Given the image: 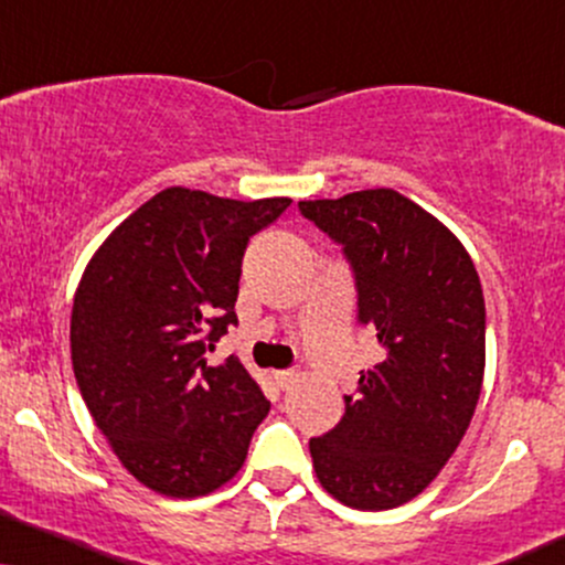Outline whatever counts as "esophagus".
I'll list each match as a JSON object with an SVG mask.
<instances>
[{"label":"esophagus","instance_id":"esophagus-1","mask_svg":"<svg viewBox=\"0 0 565 565\" xmlns=\"http://www.w3.org/2000/svg\"><path fill=\"white\" fill-rule=\"evenodd\" d=\"M274 379H276V384L281 386V390H289V386L297 382V373L295 371H276Z\"/></svg>","mask_w":565,"mask_h":565}]
</instances>
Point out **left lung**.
Masks as SVG:
<instances>
[{
    "label": "left lung",
    "mask_w": 565,
    "mask_h": 565,
    "mask_svg": "<svg viewBox=\"0 0 565 565\" xmlns=\"http://www.w3.org/2000/svg\"><path fill=\"white\" fill-rule=\"evenodd\" d=\"M300 210L344 247L358 318L382 348L342 420L310 439L312 468L348 508L390 511L418 498L466 437L484 382V291L458 236L394 189Z\"/></svg>",
    "instance_id": "8db88e82"
}]
</instances>
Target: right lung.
Here are the masks:
<instances>
[{
    "label": "right lung",
    "mask_w": 565,
    "mask_h": 565,
    "mask_svg": "<svg viewBox=\"0 0 565 565\" xmlns=\"http://www.w3.org/2000/svg\"><path fill=\"white\" fill-rule=\"evenodd\" d=\"M289 205V196L242 202L162 189L99 244L81 276L71 312L81 397L126 471L152 492H215L239 473L268 416L239 358L207 365L205 348L236 323L249 239Z\"/></svg>",
    "instance_id": "1"
}]
</instances>
